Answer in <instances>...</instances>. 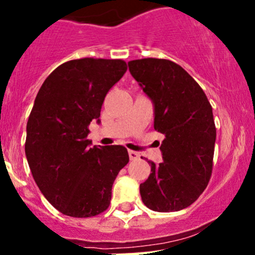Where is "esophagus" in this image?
<instances>
[{
	"instance_id": "obj_1",
	"label": "esophagus",
	"mask_w": 255,
	"mask_h": 255,
	"mask_svg": "<svg viewBox=\"0 0 255 255\" xmlns=\"http://www.w3.org/2000/svg\"><path fill=\"white\" fill-rule=\"evenodd\" d=\"M128 154H129L130 160H137V159L140 156V154L138 153V151H134V150H128Z\"/></svg>"
}]
</instances>
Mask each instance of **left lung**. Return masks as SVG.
Wrapping results in <instances>:
<instances>
[{
	"label": "left lung",
	"mask_w": 255,
	"mask_h": 255,
	"mask_svg": "<svg viewBox=\"0 0 255 255\" xmlns=\"http://www.w3.org/2000/svg\"><path fill=\"white\" fill-rule=\"evenodd\" d=\"M132 76L154 104V128L164 134L163 163L150 164L140 184L146 207L180 211L194 204L212 175L216 126L206 94L179 64L145 58L128 63Z\"/></svg>",
	"instance_id": "left-lung-1"
}]
</instances>
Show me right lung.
Here are the masks:
<instances>
[{
    "label": "right lung",
    "instance_id": "add662e5",
    "mask_svg": "<svg viewBox=\"0 0 255 255\" xmlns=\"http://www.w3.org/2000/svg\"><path fill=\"white\" fill-rule=\"evenodd\" d=\"M127 71L122 59L82 58L43 82L27 122L25 156L38 187L59 212L92 217L106 211L112 185L129 161L122 145L92 146L89 126Z\"/></svg>",
    "mask_w": 255,
    "mask_h": 255
}]
</instances>
